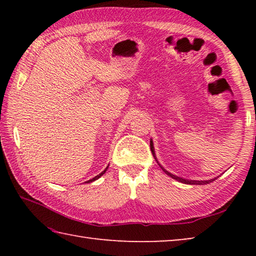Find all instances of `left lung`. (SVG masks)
Wrapping results in <instances>:
<instances>
[{
    "label": "left lung",
    "mask_w": 256,
    "mask_h": 256,
    "mask_svg": "<svg viewBox=\"0 0 256 256\" xmlns=\"http://www.w3.org/2000/svg\"><path fill=\"white\" fill-rule=\"evenodd\" d=\"M150 146H151V142H150ZM151 151H152V154H154V146H151ZM154 159H156V157H154ZM160 166V164H159ZM160 168H162V170L166 172L167 175H170V177H172V178H175V180H178L180 182H182V183H186V184H198V185H203V184H208V183H211V182H214V180H183V178H180V177H176L175 175H172L170 172H168L166 170H164V168L160 166Z\"/></svg>",
    "instance_id": "1"
}]
</instances>
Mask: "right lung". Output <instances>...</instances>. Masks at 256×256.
I'll list each match as a JSON object with an SVG mask.
<instances>
[{"label":"right lung","instance_id":"add662e5","mask_svg":"<svg viewBox=\"0 0 256 256\" xmlns=\"http://www.w3.org/2000/svg\"><path fill=\"white\" fill-rule=\"evenodd\" d=\"M107 168H108V166H107ZM107 168H106V170H107ZM106 170H104V172H100V174H99V175H97L96 177H94V178L92 180H88V182H86V183H90V182H92V180H96L97 178H99V177H100L102 174H105V172H106Z\"/></svg>","mask_w":256,"mask_h":256}]
</instances>
